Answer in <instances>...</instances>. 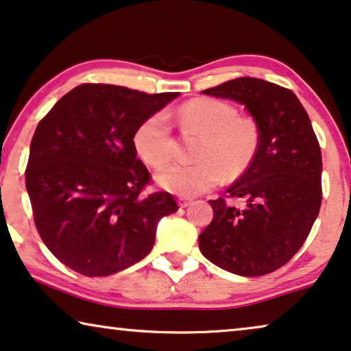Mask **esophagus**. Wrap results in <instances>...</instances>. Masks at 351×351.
<instances>
[{
    "instance_id": "34e87169",
    "label": "esophagus",
    "mask_w": 351,
    "mask_h": 351,
    "mask_svg": "<svg viewBox=\"0 0 351 351\" xmlns=\"http://www.w3.org/2000/svg\"><path fill=\"white\" fill-rule=\"evenodd\" d=\"M177 201H179V206H180V207H188V206L191 204L190 197H185V196H180Z\"/></svg>"
}]
</instances>
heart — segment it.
<instances>
[{"mask_svg":"<svg viewBox=\"0 0 351 351\" xmlns=\"http://www.w3.org/2000/svg\"><path fill=\"white\" fill-rule=\"evenodd\" d=\"M184 136H201L195 147L196 163L174 165L156 176L165 190L180 196L201 195L221 177L234 180L245 172L260 149L261 131L253 117L239 115L226 101L196 98L177 110ZM134 149L147 165L160 169L174 158L176 139L167 117L156 112L145 119L134 133Z\"/></svg>","mask_w":351,"mask_h":351,"instance_id":"1","label":"heart"}]
</instances>
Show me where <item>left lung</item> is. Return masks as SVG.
Returning <instances> with one entry per match:
<instances>
[{
	"instance_id": "8db88e82",
	"label": "left lung",
	"mask_w": 351,
	"mask_h": 351,
	"mask_svg": "<svg viewBox=\"0 0 351 351\" xmlns=\"http://www.w3.org/2000/svg\"><path fill=\"white\" fill-rule=\"evenodd\" d=\"M245 106L261 131L250 167L225 196L209 201L213 220L199 234L207 260L243 277L271 274L296 255L322 206V150L291 90L239 77L202 91ZM246 202L243 210L231 199Z\"/></svg>"
}]
</instances>
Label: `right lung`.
Returning <instances> with one entry per match:
<instances>
[{
  "label": "right lung",
  "instance_id": "add662e5",
  "mask_svg": "<svg viewBox=\"0 0 351 351\" xmlns=\"http://www.w3.org/2000/svg\"><path fill=\"white\" fill-rule=\"evenodd\" d=\"M177 95L82 84L38 123L25 184L39 236L64 266L87 277L123 271L149 255L161 218L179 210L167 191L142 195L152 176L133 142Z\"/></svg>",
  "mask_w": 351,
  "mask_h": 351
}]
</instances>
